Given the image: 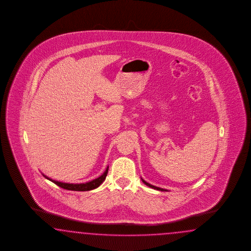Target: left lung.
Instances as JSON below:
<instances>
[{
	"mask_svg": "<svg viewBox=\"0 0 251 251\" xmlns=\"http://www.w3.org/2000/svg\"><path fill=\"white\" fill-rule=\"evenodd\" d=\"M142 180H143V182L145 183L146 186H148V187H150V188H152L153 190H161V191H167V190H164V189H161V188H158V187H155V186H152L151 184H149L148 182H146L145 180H144L143 178H142Z\"/></svg>",
	"mask_w": 251,
	"mask_h": 251,
	"instance_id": "obj_1",
	"label": "left lung"
}]
</instances>
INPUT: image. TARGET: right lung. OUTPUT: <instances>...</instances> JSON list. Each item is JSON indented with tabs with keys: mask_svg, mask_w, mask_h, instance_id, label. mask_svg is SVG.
I'll use <instances>...</instances> for the list:
<instances>
[{
	"mask_svg": "<svg viewBox=\"0 0 251 251\" xmlns=\"http://www.w3.org/2000/svg\"><path fill=\"white\" fill-rule=\"evenodd\" d=\"M107 171H108V167H106V171H105L102 175L100 176H99L98 178H96V179H94V180H91V181H89V182L81 183V184L60 182V181L53 180V179H51V178L46 176L45 175L43 176H45L46 178H48L49 180H50V181L55 183L57 186L61 187L62 189H64V190H75V191H87V190L97 189L98 187H99V186L103 183V181L106 179V175H107Z\"/></svg>",
	"mask_w": 251,
	"mask_h": 251,
	"instance_id": "1",
	"label": "right lung"
}]
</instances>
